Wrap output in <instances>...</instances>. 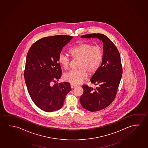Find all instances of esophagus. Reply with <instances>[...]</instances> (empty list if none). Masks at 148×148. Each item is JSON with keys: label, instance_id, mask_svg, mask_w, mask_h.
I'll list each match as a JSON object with an SVG mask.
<instances>
[{"label": "esophagus", "instance_id": "obj_1", "mask_svg": "<svg viewBox=\"0 0 148 148\" xmlns=\"http://www.w3.org/2000/svg\"><path fill=\"white\" fill-rule=\"evenodd\" d=\"M76 86V85H74V84H71V88H72V89H74V88H75Z\"/></svg>", "mask_w": 148, "mask_h": 148}]
</instances>
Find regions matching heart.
Segmentation results:
<instances>
[{
	"label": "heart",
	"instance_id": "heart-1",
	"mask_svg": "<svg viewBox=\"0 0 148 148\" xmlns=\"http://www.w3.org/2000/svg\"><path fill=\"white\" fill-rule=\"evenodd\" d=\"M68 52L73 59L79 60L78 70L71 71L64 76V79L72 84H77L82 82L86 77L87 74L89 75L95 74L102 63L103 50L99 46L82 42L70 48ZM71 60L70 57L62 53L58 57L59 64L64 70L69 68Z\"/></svg>",
	"mask_w": 148,
	"mask_h": 148
}]
</instances>
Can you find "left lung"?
Instances as JSON below:
<instances>
[{
  "instance_id": "1",
  "label": "left lung",
  "mask_w": 148,
  "mask_h": 148,
  "mask_svg": "<svg viewBox=\"0 0 148 148\" xmlns=\"http://www.w3.org/2000/svg\"><path fill=\"white\" fill-rule=\"evenodd\" d=\"M82 38H97L103 42V59L100 68L90 79L98 86L93 88L82 85L84 93L80 97L82 107L89 111H100L108 107L116 97L123 74L120 54L108 37L102 34H86Z\"/></svg>"
}]
</instances>
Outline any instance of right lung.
<instances>
[{
	"instance_id": "1",
	"label": "right lung",
	"mask_w": 148,
	"mask_h": 148,
	"mask_svg": "<svg viewBox=\"0 0 148 148\" xmlns=\"http://www.w3.org/2000/svg\"><path fill=\"white\" fill-rule=\"evenodd\" d=\"M73 37L66 35L44 37L33 43L27 52L24 71L25 84L32 101L44 111L60 109L71 90L69 82H56L62 75L58 57ZM53 82L55 84L52 86Z\"/></svg>"
}]
</instances>
